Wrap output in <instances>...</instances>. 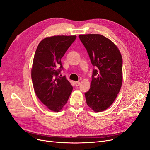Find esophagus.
Here are the masks:
<instances>
[{
	"label": "esophagus",
	"instance_id": "obj_1",
	"mask_svg": "<svg viewBox=\"0 0 150 150\" xmlns=\"http://www.w3.org/2000/svg\"><path fill=\"white\" fill-rule=\"evenodd\" d=\"M75 85H76V86H80V82L79 81H75Z\"/></svg>",
	"mask_w": 150,
	"mask_h": 150
}]
</instances>
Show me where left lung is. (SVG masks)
<instances>
[{
	"label": "left lung",
	"instance_id": "left-lung-1",
	"mask_svg": "<svg viewBox=\"0 0 150 150\" xmlns=\"http://www.w3.org/2000/svg\"><path fill=\"white\" fill-rule=\"evenodd\" d=\"M95 67L86 102L95 112L110 107L117 98L123 81V60L118 47L100 34L79 35Z\"/></svg>",
	"mask_w": 150,
	"mask_h": 150
}]
</instances>
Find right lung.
<instances>
[{
    "mask_svg": "<svg viewBox=\"0 0 150 150\" xmlns=\"http://www.w3.org/2000/svg\"><path fill=\"white\" fill-rule=\"evenodd\" d=\"M76 35L45 38L38 44L33 57L31 76L36 95L51 111L59 112L66 104L73 86L65 76L61 59L76 39Z\"/></svg>",
    "mask_w": 150,
    "mask_h": 150,
    "instance_id": "add662e5",
    "label": "right lung"
}]
</instances>
